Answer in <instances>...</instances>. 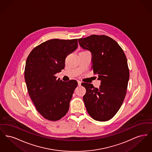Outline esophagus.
<instances>
[{"instance_id":"34e87169","label":"esophagus","mask_w":152,"mask_h":152,"mask_svg":"<svg viewBox=\"0 0 152 152\" xmlns=\"http://www.w3.org/2000/svg\"><path fill=\"white\" fill-rule=\"evenodd\" d=\"M77 83H78V86H80L81 84V82L80 81H77Z\"/></svg>"}]
</instances>
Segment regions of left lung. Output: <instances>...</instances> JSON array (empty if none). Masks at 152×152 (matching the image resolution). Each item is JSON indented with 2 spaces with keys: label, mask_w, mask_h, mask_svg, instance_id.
<instances>
[{
  "label": "left lung",
  "mask_w": 152,
  "mask_h": 152,
  "mask_svg": "<svg viewBox=\"0 0 152 152\" xmlns=\"http://www.w3.org/2000/svg\"><path fill=\"white\" fill-rule=\"evenodd\" d=\"M80 45L92 53V69L101 80L99 88L83 83V96L88 114L94 120L107 121L120 108L126 94L129 71L121 47L105 35H92L78 39Z\"/></svg>",
  "instance_id": "obj_1"
}]
</instances>
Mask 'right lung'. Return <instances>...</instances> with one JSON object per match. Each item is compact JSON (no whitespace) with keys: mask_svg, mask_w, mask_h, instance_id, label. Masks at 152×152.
Masks as SVG:
<instances>
[{"mask_svg":"<svg viewBox=\"0 0 152 152\" xmlns=\"http://www.w3.org/2000/svg\"><path fill=\"white\" fill-rule=\"evenodd\" d=\"M77 39H54L34 48L27 58L24 78L37 112L50 121H58L69 108L77 82L63 81L55 75L65 66L66 57L77 48Z\"/></svg>","mask_w":152,"mask_h":152,"instance_id":"obj_1","label":"right lung"}]
</instances>
